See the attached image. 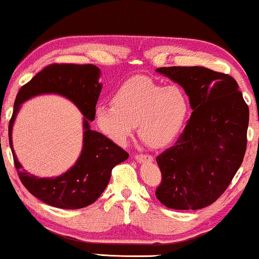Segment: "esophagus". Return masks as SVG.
<instances>
[{"instance_id": "1", "label": "esophagus", "mask_w": 259, "mask_h": 259, "mask_svg": "<svg viewBox=\"0 0 259 259\" xmlns=\"http://www.w3.org/2000/svg\"><path fill=\"white\" fill-rule=\"evenodd\" d=\"M136 160L138 162H153V156L152 155H147V154H137L136 155Z\"/></svg>"}]
</instances>
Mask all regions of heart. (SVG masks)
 I'll use <instances>...</instances> for the list:
<instances>
[{"label": "heart", "mask_w": 259, "mask_h": 259, "mask_svg": "<svg viewBox=\"0 0 259 259\" xmlns=\"http://www.w3.org/2000/svg\"><path fill=\"white\" fill-rule=\"evenodd\" d=\"M113 105L96 108L100 131L117 144H123L138 126L139 137L152 148L171 144L185 125L189 102L179 86H163L146 77L123 83L115 92Z\"/></svg>", "instance_id": "b5f03b06"}]
</instances>
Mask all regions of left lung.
I'll return each mask as SVG.
<instances>
[{
	"instance_id": "obj_1",
	"label": "left lung",
	"mask_w": 259,
	"mask_h": 259,
	"mask_svg": "<svg viewBox=\"0 0 259 259\" xmlns=\"http://www.w3.org/2000/svg\"><path fill=\"white\" fill-rule=\"evenodd\" d=\"M189 97L193 113L175 142L156 157V198L170 209L197 210L230 185L246 149L249 107L231 76L202 66L159 67Z\"/></svg>"
}]
</instances>
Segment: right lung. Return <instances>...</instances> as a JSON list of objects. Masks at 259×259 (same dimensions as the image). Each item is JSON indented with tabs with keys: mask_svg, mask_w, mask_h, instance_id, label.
<instances>
[{
	"mask_svg": "<svg viewBox=\"0 0 259 259\" xmlns=\"http://www.w3.org/2000/svg\"><path fill=\"white\" fill-rule=\"evenodd\" d=\"M100 70L92 64H52L22 86L14 104L9 122V144L21 182L33 196L44 203L61 209L88 207L98 197L110 181L112 169L128 159V153L102 133L91 130L96 105L103 85ZM54 93L69 99L78 107L83 118V148L76 163L56 178H38L23 169L12 147V126L20 105L30 98Z\"/></svg>",
	"mask_w": 259,
	"mask_h": 259,
	"instance_id": "1",
	"label": "right lung"
}]
</instances>
